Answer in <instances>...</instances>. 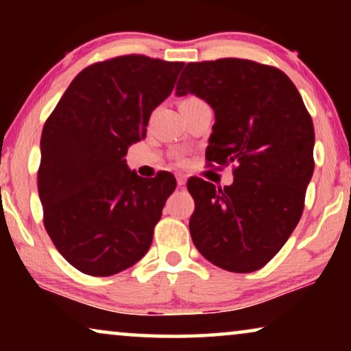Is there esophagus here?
Wrapping results in <instances>:
<instances>
[{"instance_id": "esophagus-1", "label": "esophagus", "mask_w": 351, "mask_h": 351, "mask_svg": "<svg viewBox=\"0 0 351 351\" xmlns=\"http://www.w3.org/2000/svg\"><path fill=\"white\" fill-rule=\"evenodd\" d=\"M185 182H186V176L185 174H177V185L184 186Z\"/></svg>"}]
</instances>
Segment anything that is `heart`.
Returning <instances> with one entry per match:
<instances>
[{
  "instance_id": "1",
  "label": "heart",
  "mask_w": 351,
  "mask_h": 351,
  "mask_svg": "<svg viewBox=\"0 0 351 351\" xmlns=\"http://www.w3.org/2000/svg\"><path fill=\"white\" fill-rule=\"evenodd\" d=\"M196 97H193V95H189V97H184L180 100V102H191V100H195Z\"/></svg>"
}]
</instances>
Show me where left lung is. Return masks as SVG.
I'll return each mask as SVG.
<instances>
[{
    "instance_id": "8db88e82",
    "label": "left lung",
    "mask_w": 351,
    "mask_h": 351,
    "mask_svg": "<svg viewBox=\"0 0 351 351\" xmlns=\"http://www.w3.org/2000/svg\"><path fill=\"white\" fill-rule=\"evenodd\" d=\"M177 95L195 94L215 113L209 166L233 165V184L191 177L190 233L215 267L251 273L285 246L304 213L313 176L315 129L304 100L280 69L247 59L191 62Z\"/></svg>"
}]
</instances>
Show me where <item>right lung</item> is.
I'll return each instance as SVG.
<instances>
[{
  "label": "right lung",
  "instance_id": "right-lung-1",
  "mask_svg": "<svg viewBox=\"0 0 351 351\" xmlns=\"http://www.w3.org/2000/svg\"><path fill=\"white\" fill-rule=\"evenodd\" d=\"M184 65L142 54L95 62L46 119L38 169L43 222L57 251L86 275L126 270L150 247L177 182L166 171L138 177L124 156L145 137Z\"/></svg>",
  "mask_w": 351,
  "mask_h": 351
}]
</instances>
